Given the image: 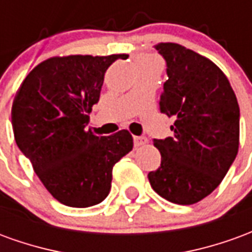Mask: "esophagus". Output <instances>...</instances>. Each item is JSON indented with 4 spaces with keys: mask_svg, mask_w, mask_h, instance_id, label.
I'll return each instance as SVG.
<instances>
[{
    "mask_svg": "<svg viewBox=\"0 0 252 252\" xmlns=\"http://www.w3.org/2000/svg\"><path fill=\"white\" fill-rule=\"evenodd\" d=\"M147 143V139L143 136H133V146L135 147H142V146H144Z\"/></svg>",
    "mask_w": 252,
    "mask_h": 252,
    "instance_id": "1",
    "label": "esophagus"
}]
</instances>
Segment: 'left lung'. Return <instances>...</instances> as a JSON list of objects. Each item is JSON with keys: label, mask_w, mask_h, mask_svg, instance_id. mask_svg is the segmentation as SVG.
Instances as JSON below:
<instances>
[{"label": "left lung", "mask_w": 252, "mask_h": 252, "mask_svg": "<svg viewBox=\"0 0 252 252\" xmlns=\"http://www.w3.org/2000/svg\"><path fill=\"white\" fill-rule=\"evenodd\" d=\"M167 64L160 112L174 117L173 136L154 140L162 160L148 180L160 197L191 205L220 185L239 150L238 99L225 74L177 43L155 46Z\"/></svg>", "instance_id": "1"}]
</instances>
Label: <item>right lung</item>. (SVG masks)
I'll return each mask as SVG.
<instances>
[{
  "instance_id": "1",
  "label": "right lung",
  "mask_w": 252,
  "mask_h": 252,
  "mask_svg": "<svg viewBox=\"0 0 252 252\" xmlns=\"http://www.w3.org/2000/svg\"><path fill=\"white\" fill-rule=\"evenodd\" d=\"M119 58L123 55L50 58L27 75L13 99L14 140L63 205L88 208L104 201L113 166L133 147L126 129L110 136L86 129L105 72Z\"/></svg>"
}]
</instances>
